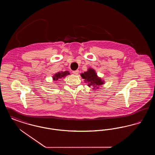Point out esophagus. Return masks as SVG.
<instances>
[{
  "mask_svg": "<svg viewBox=\"0 0 155 155\" xmlns=\"http://www.w3.org/2000/svg\"><path fill=\"white\" fill-rule=\"evenodd\" d=\"M79 73V71L78 70H75V71H73V73L75 74V75H77Z\"/></svg>",
  "mask_w": 155,
  "mask_h": 155,
  "instance_id": "esophagus-1",
  "label": "esophagus"
}]
</instances>
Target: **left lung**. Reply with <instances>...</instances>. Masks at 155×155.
Returning <instances> with one entry per match:
<instances>
[{"label":"left lung","mask_w":155,"mask_h":155,"mask_svg":"<svg viewBox=\"0 0 155 155\" xmlns=\"http://www.w3.org/2000/svg\"><path fill=\"white\" fill-rule=\"evenodd\" d=\"M81 77L89 82L88 86L94 87V89L98 88L97 87L103 84L104 81L101 80V78L97 77L95 71L92 68H89L86 72L81 74Z\"/></svg>","instance_id":"obj_1"}]
</instances>
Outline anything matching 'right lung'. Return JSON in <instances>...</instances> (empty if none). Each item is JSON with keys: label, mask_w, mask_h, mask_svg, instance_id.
<instances>
[{"label": "right lung", "mask_w": 155, "mask_h": 155, "mask_svg": "<svg viewBox=\"0 0 155 155\" xmlns=\"http://www.w3.org/2000/svg\"><path fill=\"white\" fill-rule=\"evenodd\" d=\"M68 74H70V73L67 71H64V72H63V71L62 72H59L58 73H56L53 76V78L54 80H58L59 79H60L61 78H64V77H66V75H68Z\"/></svg>", "instance_id": "add662e5"}]
</instances>
